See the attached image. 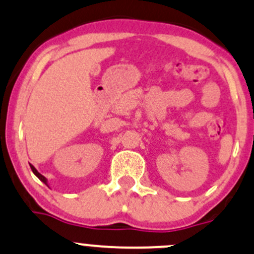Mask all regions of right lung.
<instances>
[{
  "label": "right lung",
  "instance_id": "1",
  "mask_svg": "<svg viewBox=\"0 0 254 254\" xmlns=\"http://www.w3.org/2000/svg\"><path fill=\"white\" fill-rule=\"evenodd\" d=\"M30 167H31V170H33L34 175H35V176H36V177H38V179H39V180H40V181H43V182H44V184H45L46 186H49V185H48V179H46V177H44V176H43V175H41V174H39V172H38V170H36V169H35V167H34L33 165H30Z\"/></svg>",
  "mask_w": 254,
  "mask_h": 254
}]
</instances>
